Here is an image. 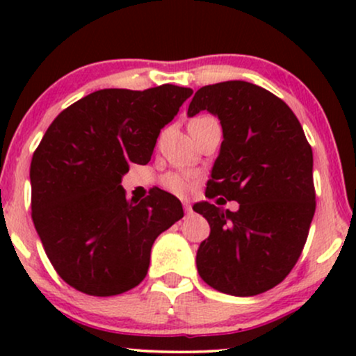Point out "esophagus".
I'll use <instances>...</instances> for the list:
<instances>
[{
	"mask_svg": "<svg viewBox=\"0 0 356 356\" xmlns=\"http://www.w3.org/2000/svg\"><path fill=\"white\" fill-rule=\"evenodd\" d=\"M182 206H184V209H186V212L191 211V202L189 201H182Z\"/></svg>",
	"mask_w": 356,
	"mask_h": 356,
	"instance_id": "obj_1",
	"label": "esophagus"
}]
</instances>
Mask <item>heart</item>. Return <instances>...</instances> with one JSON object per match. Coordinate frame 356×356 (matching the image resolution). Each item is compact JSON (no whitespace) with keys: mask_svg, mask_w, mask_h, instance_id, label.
I'll use <instances>...</instances> for the list:
<instances>
[{"mask_svg":"<svg viewBox=\"0 0 356 356\" xmlns=\"http://www.w3.org/2000/svg\"><path fill=\"white\" fill-rule=\"evenodd\" d=\"M206 118V117H202ZM165 189L177 195H186L192 189V175L191 174H169L164 179Z\"/></svg>","mask_w":356,"mask_h":356,"instance_id":"heart-1","label":"heart"}]
</instances>
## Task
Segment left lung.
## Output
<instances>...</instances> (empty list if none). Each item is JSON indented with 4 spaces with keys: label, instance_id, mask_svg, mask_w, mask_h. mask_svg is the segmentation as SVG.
Listing matches in <instances>:
<instances>
[{
    "label": "left lung",
    "instance_id": "left-lung-1",
    "mask_svg": "<svg viewBox=\"0 0 356 356\" xmlns=\"http://www.w3.org/2000/svg\"><path fill=\"white\" fill-rule=\"evenodd\" d=\"M219 118L222 144L206 197L238 200L236 213L209 201L192 209L211 226L197 249L199 276L232 296L275 288L296 264L314 216L313 152L293 110L243 80L199 88L187 115Z\"/></svg>",
    "mask_w": 356,
    "mask_h": 356
}]
</instances>
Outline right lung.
I'll use <instances>...</instances> for the list:
<instances>
[{
    "label": "right lung",
    "mask_w": 356,
    "mask_h": 356,
    "mask_svg": "<svg viewBox=\"0 0 356 356\" xmlns=\"http://www.w3.org/2000/svg\"><path fill=\"white\" fill-rule=\"evenodd\" d=\"M192 90L104 88L65 108L30 167L35 229L65 283L92 296L129 291L144 280L157 236L184 216L161 189L125 197L129 164L145 165L164 127Z\"/></svg>",
    "instance_id": "add662e5"
}]
</instances>
